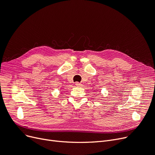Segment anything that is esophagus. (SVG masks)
<instances>
[{"mask_svg": "<svg viewBox=\"0 0 155 155\" xmlns=\"http://www.w3.org/2000/svg\"><path fill=\"white\" fill-rule=\"evenodd\" d=\"M75 85L77 87H81L82 86V84L81 83H79V82H76L75 83Z\"/></svg>", "mask_w": 155, "mask_h": 155, "instance_id": "esophagus-1", "label": "esophagus"}]
</instances>
